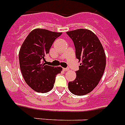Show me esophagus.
Returning a JSON list of instances; mask_svg holds the SVG:
<instances>
[{
  "instance_id": "esophagus-1",
  "label": "esophagus",
  "mask_w": 125,
  "mask_h": 125,
  "mask_svg": "<svg viewBox=\"0 0 125 125\" xmlns=\"http://www.w3.org/2000/svg\"><path fill=\"white\" fill-rule=\"evenodd\" d=\"M63 70L65 71H66L69 70V68H63Z\"/></svg>"
}]
</instances>
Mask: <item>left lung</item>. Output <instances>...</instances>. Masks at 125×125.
I'll return each mask as SVG.
<instances>
[{
  "label": "left lung",
  "instance_id": "8db88e82",
  "mask_svg": "<svg viewBox=\"0 0 125 125\" xmlns=\"http://www.w3.org/2000/svg\"><path fill=\"white\" fill-rule=\"evenodd\" d=\"M74 43L76 57L81 61L75 80L69 82V91L84 95L98 85L106 67V54L99 38L91 30L77 29L66 32Z\"/></svg>",
  "mask_w": 125,
  "mask_h": 125
}]
</instances>
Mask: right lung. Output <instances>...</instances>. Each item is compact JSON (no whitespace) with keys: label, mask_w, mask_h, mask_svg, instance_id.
<instances>
[{"label":"right lung","mask_w":125,"mask_h":125,"mask_svg":"<svg viewBox=\"0 0 125 125\" xmlns=\"http://www.w3.org/2000/svg\"><path fill=\"white\" fill-rule=\"evenodd\" d=\"M62 32L36 28L26 37L21 47L19 59L21 73L26 83L34 91L47 93L54 87L55 77L61 67L46 65L45 56Z\"/></svg>","instance_id":"obj_1"}]
</instances>
